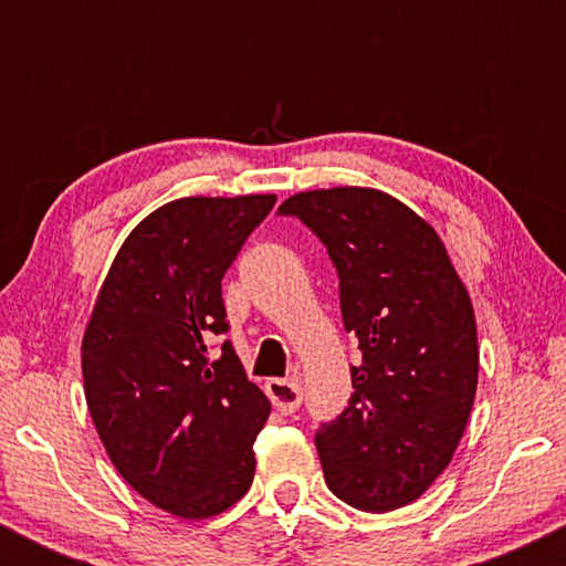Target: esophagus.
<instances>
[{
  "label": "esophagus",
  "instance_id": "34e87169",
  "mask_svg": "<svg viewBox=\"0 0 566 566\" xmlns=\"http://www.w3.org/2000/svg\"><path fill=\"white\" fill-rule=\"evenodd\" d=\"M265 394L271 396V401L282 415H292L303 401V388L297 378H271L265 382Z\"/></svg>",
  "mask_w": 566,
  "mask_h": 566
}]
</instances>
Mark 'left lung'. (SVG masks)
I'll return each mask as SVG.
<instances>
[{
    "label": "left lung",
    "instance_id": "obj_1",
    "mask_svg": "<svg viewBox=\"0 0 566 566\" xmlns=\"http://www.w3.org/2000/svg\"><path fill=\"white\" fill-rule=\"evenodd\" d=\"M327 247L359 337L348 407L316 433L324 479L361 511L418 500L450 465L479 382L471 295L433 226L378 188L301 191L279 207Z\"/></svg>",
    "mask_w": 566,
    "mask_h": 566
}]
</instances>
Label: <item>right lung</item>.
<instances>
[{"mask_svg": "<svg viewBox=\"0 0 566 566\" xmlns=\"http://www.w3.org/2000/svg\"><path fill=\"white\" fill-rule=\"evenodd\" d=\"M274 193L184 197L129 231L82 337L84 399L114 469L180 518H210L255 476L271 401L231 343L220 279L274 207Z\"/></svg>", "mask_w": 566, "mask_h": 566, "instance_id": "obj_1", "label": "right lung"}]
</instances>
